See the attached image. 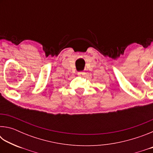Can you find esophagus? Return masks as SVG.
Instances as JSON below:
<instances>
[{
  "label": "esophagus",
  "mask_w": 153,
  "mask_h": 153,
  "mask_svg": "<svg viewBox=\"0 0 153 153\" xmlns=\"http://www.w3.org/2000/svg\"><path fill=\"white\" fill-rule=\"evenodd\" d=\"M84 74V72H83V71H78V72H77V75H78L79 76H82Z\"/></svg>",
  "instance_id": "obj_1"
}]
</instances>
